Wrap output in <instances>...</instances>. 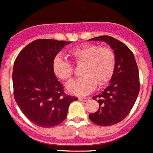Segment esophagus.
Returning <instances> with one entry per match:
<instances>
[{"instance_id": "esophagus-1", "label": "esophagus", "mask_w": 153, "mask_h": 153, "mask_svg": "<svg viewBox=\"0 0 153 153\" xmlns=\"http://www.w3.org/2000/svg\"><path fill=\"white\" fill-rule=\"evenodd\" d=\"M79 100L80 101H83V102H87V101L89 100V98H86V97H79Z\"/></svg>"}]
</instances>
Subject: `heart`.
<instances>
[{
    "label": "heart",
    "mask_w": 153,
    "mask_h": 153,
    "mask_svg": "<svg viewBox=\"0 0 153 153\" xmlns=\"http://www.w3.org/2000/svg\"><path fill=\"white\" fill-rule=\"evenodd\" d=\"M76 65H82L81 75L78 79L68 83V91L79 96H85L96 88L97 85L104 86L108 84L114 76L116 68V55L108 47L95 44H86L71 49L68 52ZM52 69L56 76L63 81H68L74 75L71 63L60 56L53 60Z\"/></svg>",
    "instance_id": "1"
}]
</instances>
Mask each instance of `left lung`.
I'll list each match as a JSON object with an SVG mask.
<instances>
[{"label":"left lung","instance_id":"obj_1","mask_svg":"<svg viewBox=\"0 0 153 153\" xmlns=\"http://www.w3.org/2000/svg\"><path fill=\"white\" fill-rule=\"evenodd\" d=\"M90 40L107 42L116 55L115 71L109 85L103 91L92 97L99 102V109L88 115L95 124L112 126L129 114L135 102L140 91L138 68L133 53L120 41L108 36Z\"/></svg>","mask_w":153,"mask_h":153}]
</instances>
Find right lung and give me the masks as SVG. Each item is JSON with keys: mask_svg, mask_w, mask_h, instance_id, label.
I'll return each mask as SVG.
<instances>
[{"mask_svg": "<svg viewBox=\"0 0 153 153\" xmlns=\"http://www.w3.org/2000/svg\"><path fill=\"white\" fill-rule=\"evenodd\" d=\"M71 42L37 39L19 53L13 66L14 97L23 114L40 127L62 123L69 105L77 100L67 95L52 69L53 60Z\"/></svg>", "mask_w": 153, "mask_h": 153, "instance_id": "obj_1", "label": "right lung"}]
</instances>
